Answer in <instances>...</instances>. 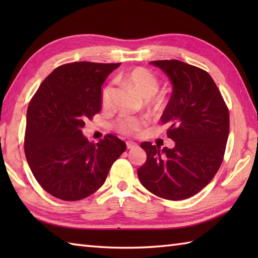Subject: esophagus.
<instances>
[{
    "instance_id": "obj_1",
    "label": "esophagus",
    "mask_w": 258,
    "mask_h": 258,
    "mask_svg": "<svg viewBox=\"0 0 258 258\" xmlns=\"http://www.w3.org/2000/svg\"><path fill=\"white\" fill-rule=\"evenodd\" d=\"M138 146V144L136 143H134V142H126V147H127V149L130 150V149H133V147H136Z\"/></svg>"
}]
</instances>
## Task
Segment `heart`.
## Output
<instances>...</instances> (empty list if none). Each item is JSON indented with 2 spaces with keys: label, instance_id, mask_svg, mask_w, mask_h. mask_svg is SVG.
<instances>
[{
  "label": "heart",
  "instance_id": "heart-1",
  "mask_svg": "<svg viewBox=\"0 0 258 258\" xmlns=\"http://www.w3.org/2000/svg\"><path fill=\"white\" fill-rule=\"evenodd\" d=\"M123 80L138 91L139 94L145 98L147 104H154L156 97L154 96L158 91V81L151 71L144 68H135L128 71L123 76ZM113 86L109 84L102 92L103 106H108L112 101ZM146 123L145 118L136 116H122L116 120L115 127L119 133L125 135H132L143 127Z\"/></svg>",
  "mask_w": 258,
  "mask_h": 258
}]
</instances>
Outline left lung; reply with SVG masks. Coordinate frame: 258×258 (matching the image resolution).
Segmentation results:
<instances>
[{
	"label": "left lung",
	"instance_id": "1",
	"mask_svg": "<svg viewBox=\"0 0 258 258\" xmlns=\"http://www.w3.org/2000/svg\"><path fill=\"white\" fill-rule=\"evenodd\" d=\"M173 84L161 120L168 125L173 149L143 142L146 162L138 169L142 185L154 195L179 201L195 195L215 176L229 133V114L206 71L178 59L150 62Z\"/></svg>",
	"mask_w": 258,
	"mask_h": 258
}]
</instances>
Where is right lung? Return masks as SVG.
<instances>
[{"mask_svg":"<svg viewBox=\"0 0 258 258\" xmlns=\"http://www.w3.org/2000/svg\"><path fill=\"white\" fill-rule=\"evenodd\" d=\"M119 65H61L32 97L26 113V161L42 188L56 199L73 202L95 193L126 150L112 134L95 144L82 133L84 120L101 111L104 81Z\"/></svg>","mask_w":258,"mask_h":258,"instance_id":"add662e5","label":"right lung"}]
</instances>
